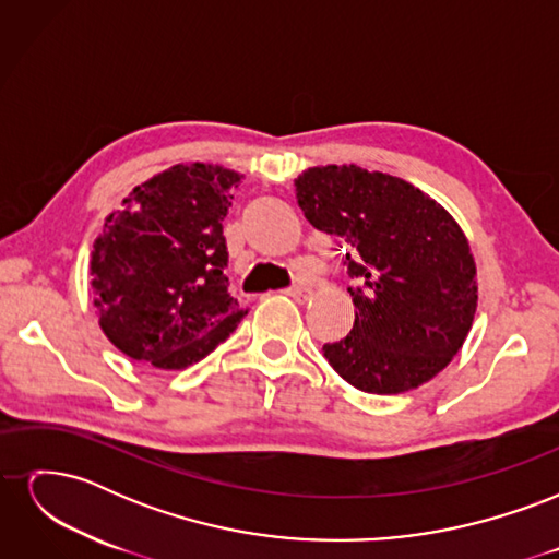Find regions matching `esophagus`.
<instances>
[{
    "instance_id": "1",
    "label": "esophagus",
    "mask_w": 559,
    "mask_h": 559,
    "mask_svg": "<svg viewBox=\"0 0 559 559\" xmlns=\"http://www.w3.org/2000/svg\"><path fill=\"white\" fill-rule=\"evenodd\" d=\"M284 294H286V296H292V298H296V300H308L312 292L308 289V286H298V284H294V286H289V289H284Z\"/></svg>"
}]
</instances>
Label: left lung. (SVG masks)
<instances>
[{"label": "left lung", "instance_id": "left-lung-1", "mask_svg": "<svg viewBox=\"0 0 559 559\" xmlns=\"http://www.w3.org/2000/svg\"><path fill=\"white\" fill-rule=\"evenodd\" d=\"M308 222L337 238L357 286L347 337L324 357L352 386L401 394L462 349L478 306L476 263L460 224L413 183L357 165L310 167L296 181Z\"/></svg>", "mask_w": 559, "mask_h": 559}]
</instances>
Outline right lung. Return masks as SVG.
<instances>
[{"label":"right lung","mask_w":559,"mask_h":559,"mask_svg":"<svg viewBox=\"0 0 559 559\" xmlns=\"http://www.w3.org/2000/svg\"><path fill=\"white\" fill-rule=\"evenodd\" d=\"M242 175L175 165L109 214L93 245L99 329L126 357L165 370L205 359L247 310L228 294L224 216Z\"/></svg>","instance_id":"1"}]
</instances>
